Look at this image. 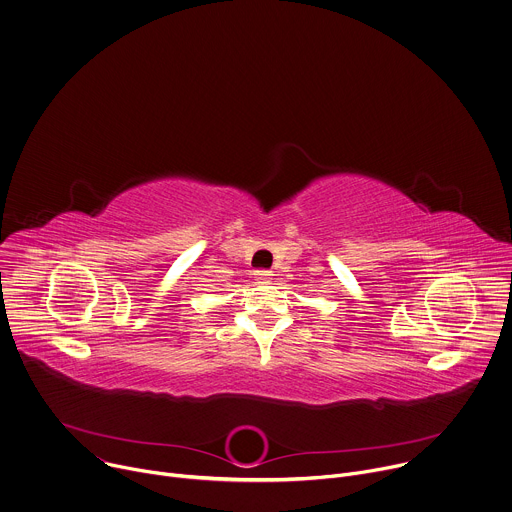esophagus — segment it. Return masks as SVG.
Wrapping results in <instances>:
<instances>
[{
    "mask_svg": "<svg viewBox=\"0 0 512 512\" xmlns=\"http://www.w3.org/2000/svg\"><path fill=\"white\" fill-rule=\"evenodd\" d=\"M253 275H255V281H257V283H269V281H271V271L261 269V271H255Z\"/></svg>",
    "mask_w": 512,
    "mask_h": 512,
    "instance_id": "1",
    "label": "esophagus"
}]
</instances>
